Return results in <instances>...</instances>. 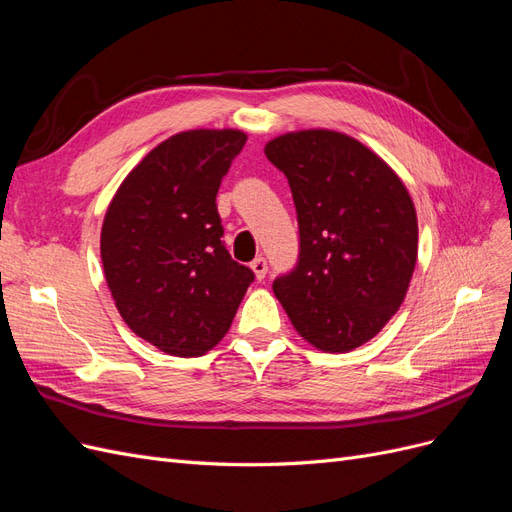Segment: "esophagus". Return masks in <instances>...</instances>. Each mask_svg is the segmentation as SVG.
<instances>
[{"label": "esophagus", "instance_id": "esophagus-1", "mask_svg": "<svg viewBox=\"0 0 512 512\" xmlns=\"http://www.w3.org/2000/svg\"><path fill=\"white\" fill-rule=\"evenodd\" d=\"M250 267H252V271L256 273L258 280H265V275H267V271H269V267H267V260H265V258H262V256L254 258Z\"/></svg>", "mask_w": 512, "mask_h": 512}]
</instances>
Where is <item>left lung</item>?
<instances>
[{
	"instance_id": "left-lung-1",
	"label": "left lung",
	"mask_w": 512,
	"mask_h": 512,
	"mask_svg": "<svg viewBox=\"0 0 512 512\" xmlns=\"http://www.w3.org/2000/svg\"><path fill=\"white\" fill-rule=\"evenodd\" d=\"M299 222L297 267L273 282L294 329L324 352L378 335L404 303L418 224L406 185L348 134L301 130L267 143Z\"/></svg>"
}]
</instances>
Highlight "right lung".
Listing matches in <instances>:
<instances>
[{
	"label": "right lung",
	"instance_id": "1",
	"mask_svg": "<svg viewBox=\"0 0 512 512\" xmlns=\"http://www.w3.org/2000/svg\"><path fill=\"white\" fill-rule=\"evenodd\" d=\"M247 136L190 130L151 149L104 215L100 254L123 322L173 356H200L228 333L254 271L230 258L215 205Z\"/></svg>",
	"mask_w": 512,
	"mask_h": 512
}]
</instances>
